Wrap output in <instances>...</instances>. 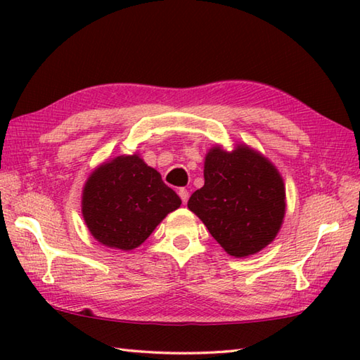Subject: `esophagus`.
<instances>
[{
  "mask_svg": "<svg viewBox=\"0 0 360 360\" xmlns=\"http://www.w3.org/2000/svg\"><path fill=\"white\" fill-rule=\"evenodd\" d=\"M179 196H181V200H182V202L184 204H187V201H188V190L187 188H179Z\"/></svg>",
  "mask_w": 360,
  "mask_h": 360,
  "instance_id": "34e87169",
  "label": "esophagus"
}]
</instances>
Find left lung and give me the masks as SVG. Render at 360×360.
Listing matches in <instances>:
<instances>
[{"instance_id":"obj_1","label":"left lung","mask_w":360,"mask_h":360,"mask_svg":"<svg viewBox=\"0 0 360 360\" xmlns=\"http://www.w3.org/2000/svg\"><path fill=\"white\" fill-rule=\"evenodd\" d=\"M285 200V184L271 160L238 145L232 153L210 148L204 187L187 205L229 255L241 258L257 254L277 236Z\"/></svg>"}]
</instances>
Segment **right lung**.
<instances>
[{
  "label": "right lung",
  "mask_w": 360,
  "mask_h": 360,
  "mask_svg": "<svg viewBox=\"0 0 360 360\" xmlns=\"http://www.w3.org/2000/svg\"><path fill=\"white\" fill-rule=\"evenodd\" d=\"M181 198L137 156H117L97 167L83 188V219L108 248L131 250L148 238Z\"/></svg>",
  "instance_id": "right-lung-1"
}]
</instances>
